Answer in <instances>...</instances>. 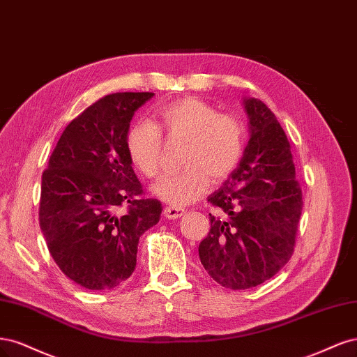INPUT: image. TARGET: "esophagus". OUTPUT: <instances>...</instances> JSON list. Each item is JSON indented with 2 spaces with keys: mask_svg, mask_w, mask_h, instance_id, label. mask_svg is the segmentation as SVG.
Returning <instances> with one entry per match:
<instances>
[{
  "mask_svg": "<svg viewBox=\"0 0 357 357\" xmlns=\"http://www.w3.org/2000/svg\"><path fill=\"white\" fill-rule=\"evenodd\" d=\"M183 213H185V211L182 208H178V206H166L165 208V216L167 220H176V218L182 216Z\"/></svg>",
  "mask_w": 357,
  "mask_h": 357,
  "instance_id": "esophagus-1",
  "label": "esophagus"
}]
</instances>
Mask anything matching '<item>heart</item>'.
<instances>
[{"label":"heart","mask_w":357,"mask_h":357,"mask_svg":"<svg viewBox=\"0 0 357 357\" xmlns=\"http://www.w3.org/2000/svg\"><path fill=\"white\" fill-rule=\"evenodd\" d=\"M162 132L182 139L181 169L170 172L153 191L172 204L199 199L208 182H222L238 167L246 149V126L234 114L220 112L203 99L185 96L158 107L155 124L133 123L126 133V153L136 170L149 179L162 172Z\"/></svg>","instance_id":"heart-1"}]
</instances>
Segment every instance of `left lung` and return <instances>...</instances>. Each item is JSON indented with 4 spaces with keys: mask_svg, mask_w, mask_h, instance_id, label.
Masks as SVG:
<instances>
[{
    "mask_svg": "<svg viewBox=\"0 0 357 357\" xmlns=\"http://www.w3.org/2000/svg\"><path fill=\"white\" fill-rule=\"evenodd\" d=\"M250 139L238 167L208 197L220 211L209 213L211 229L199 257L211 278L233 291L271 279L291 259L303 191L295 178L291 144L271 109L245 100Z\"/></svg>",
    "mask_w": 357,
    "mask_h": 357,
    "instance_id": "obj_1",
    "label": "left lung"
}]
</instances>
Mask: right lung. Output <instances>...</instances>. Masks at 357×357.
Listing matches in <instances>:
<instances>
[{"mask_svg":"<svg viewBox=\"0 0 357 357\" xmlns=\"http://www.w3.org/2000/svg\"><path fill=\"white\" fill-rule=\"evenodd\" d=\"M151 91L111 93L66 126L43 172L38 220L57 267L90 291H109L136 267L139 237L163 206L148 199L126 153L135 111Z\"/></svg>","mask_w":357,"mask_h":357,"instance_id":"1","label":"right lung"}]
</instances>
